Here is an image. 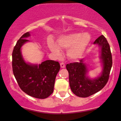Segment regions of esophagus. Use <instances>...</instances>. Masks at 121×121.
Returning <instances> with one entry per match:
<instances>
[{"label": "esophagus", "instance_id": "obj_1", "mask_svg": "<svg viewBox=\"0 0 121 121\" xmlns=\"http://www.w3.org/2000/svg\"><path fill=\"white\" fill-rule=\"evenodd\" d=\"M60 66L61 68H65V64L63 63V62H62V63L60 64Z\"/></svg>", "mask_w": 121, "mask_h": 121}]
</instances>
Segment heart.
Returning <instances> with one entry per match:
<instances>
[{
    "mask_svg": "<svg viewBox=\"0 0 121 121\" xmlns=\"http://www.w3.org/2000/svg\"><path fill=\"white\" fill-rule=\"evenodd\" d=\"M90 40V36L87 34L72 33L61 36L56 41V45L51 43L49 46L51 52L56 56L61 55L60 50L67 49V57L71 60H76L82 56L89 44Z\"/></svg>",
    "mask_w": 121,
    "mask_h": 121,
    "instance_id": "b5f03b06",
    "label": "heart"
}]
</instances>
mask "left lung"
I'll return each instance as SVG.
<instances>
[{
    "label": "left lung",
    "mask_w": 121,
    "mask_h": 121,
    "mask_svg": "<svg viewBox=\"0 0 121 121\" xmlns=\"http://www.w3.org/2000/svg\"><path fill=\"white\" fill-rule=\"evenodd\" d=\"M101 48V59L103 63V71L100 76L95 79H90L86 76L87 69L83 60L66 65L69 74V83L74 94L80 97L92 95L105 86L109 79L112 66V57L110 47L107 39L102 35L94 42Z\"/></svg>",
    "instance_id": "obj_1"
}]
</instances>
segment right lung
I'll use <instances>...</instances> for the list:
<instances>
[{"instance_id":"obj_1","label":"right lung","mask_w":121,"mask_h":121,"mask_svg":"<svg viewBox=\"0 0 121 121\" xmlns=\"http://www.w3.org/2000/svg\"><path fill=\"white\" fill-rule=\"evenodd\" d=\"M26 33L17 40L12 54L13 71L21 90L28 95L44 99L54 91L56 75L60 69L58 61L46 60L39 65L26 63L21 54V48L30 36Z\"/></svg>"}]
</instances>
